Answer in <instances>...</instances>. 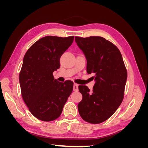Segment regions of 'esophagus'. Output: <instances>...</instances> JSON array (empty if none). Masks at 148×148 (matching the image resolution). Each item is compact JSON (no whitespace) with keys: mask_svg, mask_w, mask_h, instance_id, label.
Wrapping results in <instances>:
<instances>
[{"mask_svg":"<svg viewBox=\"0 0 148 148\" xmlns=\"http://www.w3.org/2000/svg\"><path fill=\"white\" fill-rule=\"evenodd\" d=\"M73 90L74 91H78V85L74 84L73 86Z\"/></svg>","mask_w":148,"mask_h":148,"instance_id":"obj_1","label":"esophagus"}]
</instances>
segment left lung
Here are the masks:
<instances>
[{"mask_svg":"<svg viewBox=\"0 0 148 148\" xmlns=\"http://www.w3.org/2000/svg\"><path fill=\"white\" fill-rule=\"evenodd\" d=\"M75 41L87 59V72L93 73L92 91L79 86L82 100L77 105L84 121L98 124L114 114L124 97L127 72L119 49L101 36H76Z\"/></svg>","mask_w":148,"mask_h":148,"instance_id":"left-lung-1","label":"left lung"}]
</instances>
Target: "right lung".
<instances>
[{"label": "right lung", "mask_w": 148, "mask_h": 148, "mask_svg": "<svg viewBox=\"0 0 148 148\" xmlns=\"http://www.w3.org/2000/svg\"><path fill=\"white\" fill-rule=\"evenodd\" d=\"M74 38L43 37L32 44L24 56L19 76L21 95L29 111L41 121L58 118L73 90V82H59L53 72L59 69L60 58Z\"/></svg>", "instance_id": "right-lung-1"}]
</instances>
